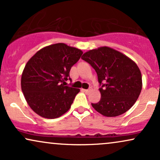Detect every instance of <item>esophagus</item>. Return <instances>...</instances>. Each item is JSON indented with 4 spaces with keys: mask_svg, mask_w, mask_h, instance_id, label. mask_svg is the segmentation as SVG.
Returning <instances> with one entry per match:
<instances>
[{
    "mask_svg": "<svg viewBox=\"0 0 160 160\" xmlns=\"http://www.w3.org/2000/svg\"><path fill=\"white\" fill-rule=\"evenodd\" d=\"M82 91L84 92L85 93H89V89H82Z\"/></svg>",
    "mask_w": 160,
    "mask_h": 160,
    "instance_id": "1",
    "label": "esophagus"
}]
</instances>
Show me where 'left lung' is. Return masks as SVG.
Listing matches in <instances>:
<instances>
[{
	"mask_svg": "<svg viewBox=\"0 0 160 160\" xmlns=\"http://www.w3.org/2000/svg\"><path fill=\"white\" fill-rule=\"evenodd\" d=\"M98 75L101 99L92 104L105 117L120 116L135 103L142 89V77L135 62L108 47L91 49L81 57Z\"/></svg>",
	"mask_w": 160,
	"mask_h": 160,
	"instance_id": "8db88e82",
	"label": "left lung"
}]
</instances>
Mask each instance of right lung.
I'll return each instance as SVG.
<instances>
[{"mask_svg": "<svg viewBox=\"0 0 160 160\" xmlns=\"http://www.w3.org/2000/svg\"><path fill=\"white\" fill-rule=\"evenodd\" d=\"M75 47L59 43L43 47L25 66L21 87L27 103L37 114L47 119L61 117L71 108L80 89L62 83L82 56Z\"/></svg>", "mask_w": 160, "mask_h": 160, "instance_id": "add662e5", "label": "right lung"}]
</instances>
